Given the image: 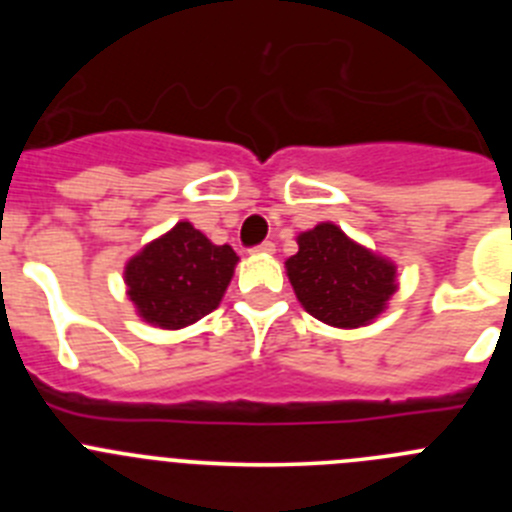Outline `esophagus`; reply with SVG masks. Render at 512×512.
Listing matches in <instances>:
<instances>
[{
	"instance_id": "34e87169",
	"label": "esophagus",
	"mask_w": 512,
	"mask_h": 512,
	"mask_svg": "<svg viewBox=\"0 0 512 512\" xmlns=\"http://www.w3.org/2000/svg\"><path fill=\"white\" fill-rule=\"evenodd\" d=\"M251 251H253V253H274V243L264 241V243H259V246H253Z\"/></svg>"
}]
</instances>
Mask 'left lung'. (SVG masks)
<instances>
[{"instance_id": "1", "label": "left lung", "mask_w": 512, "mask_h": 512, "mask_svg": "<svg viewBox=\"0 0 512 512\" xmlns=\"http://www.w3.org/2000/svg\"><path fill=\"white\" fill-rule=\"evenodd\" d=\"M297 243L300 251L287 259V274L312 318L336 328H359L372 323L395 295V266L336 225H315Z\"/></svg>"}]
</instances>
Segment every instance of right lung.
<instances>
[{
    "instance_id": "right-lung-1",
    "label": "right lung",
    "mask_w": 512,
    "mask_h": 512,
    "mask_svg": "<svg viewBox=\"0 0 512 512\" xmlns=\"http://www.w3.org/2000/svg\"><path fill=\"white\" fill-rule=\"evenodd\" d=\"M235 261L230 246H215L189 223H176L128 261V297L146 323L184 328L220 305Z\"/></svg>"
}]
</instances>
